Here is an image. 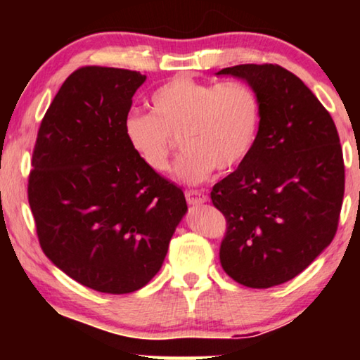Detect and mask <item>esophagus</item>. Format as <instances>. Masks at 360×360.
I'll use <instances>...</instances> for the list:
<instances>
[{"instance_id":"34e87169","label":"esophagus","mask_w":360,"mask_h":360,"mask_svg":"<svg viewBox=\"0 0 360 360\" xmlns=\"http://www.w3.org/2000/svg\"><path fill=\"white\" fill-rule=\"evenodd\" d=\"M185 196H186V201H188V205H201L208 200V196H206L205 193H201V191H198V190L185 191Z\"/></svg>"}]
</instances>
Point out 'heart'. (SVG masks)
<instances>
[{
    "mask_svg": "<svg viewBox=\"0 0 360 360\" xmlns=\"http://www.w3.org/2000/svg\"><path fill=\"white\" fill-rule=\"evenodd\" d=\"M152 115L129 112L124 120L127 144L150 170H169L174 137L185 152L175 176L188 185L243 164L252 150L260 124L257 93L243 82L208 83L175 77L150 96Z\"/></svg>",
    "mask_w": 360,
    "mask_h": 360,
    "instance_id": "1",
    "label": "heart"
}]
</instances>
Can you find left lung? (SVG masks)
<instances>
[{"label":"left lung","instance_id":"8db88e82","mask_svg":"<svg viewBox=\"0 0 360 360\" xmlns=\"http://www.w3.org/2000/svg\"><path fill=\"white\" fill-rule=\"evenodd\" d=\"M218 75L248 82L260 101L252 150L211 191L228 221L219 260L238 283L270 288L331 244L344 196L342 149L331 115L292 72L244 63Z\"/></svg>","mask_w":360,"mask_h":360}]
</instances>
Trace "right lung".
I'll return each instance as SVG.
<instances>
[{
	"label": "right lung",
	"instance_id": "obj_1",
	"mask_svg": "<svg viewBox=\"0 0 360 360\" xmlns=\"http://www.w3.org/2000/svg\"><path fill=\"white\" fill-rule=\"evenodd\" d=\"M146 75L83 67L44 116L29 175L39 243L52 264L101 293L136 292L159 272L185 195L139 160L124 136Z\"/></svg>",
	"mask_w": 360,
	"mask_h": 360
}]
</instances>
